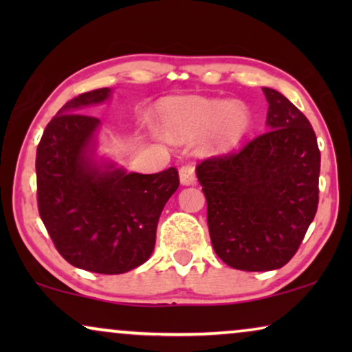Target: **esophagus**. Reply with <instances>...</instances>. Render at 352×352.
Instances as JSON below:
<instances>
[{"label":"esophagus","mask_w":352,"mask_h":352,"mask_svg":"<svg viewBox=\"0 0 352 352\" xmlns=\"http://www.w3.org/2000/svg\"><path fill=\"white\" fill-rule=\"evenodd\" d=\"M179 179H181V184H184V186L195 184V181H197L195 168L192 165H182L179 168Z\"/></svg>","instance_id":"obj_1"}]
</instances>
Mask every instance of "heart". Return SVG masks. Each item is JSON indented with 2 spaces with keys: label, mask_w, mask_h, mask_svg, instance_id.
I'll return each mask as SVG.
<instances>
[{
  "label": "heart",
  "mask_w": 352,
  "mask_h": 352,
  "mask_svg": "<svg viewBox=\"0 0 352 352\" xmlns=\"http://www.w3.org/2000/svg\"><path fill=\"white\" fill-rule=\"evenodd\" d=\"M248 110L242 104L218 99H173L162 107V128L170 139H190L210 131L218 151L234 147L247 131Z\"/></svg>",
  "instance_id": "b5f03b06"
}]
</instances>
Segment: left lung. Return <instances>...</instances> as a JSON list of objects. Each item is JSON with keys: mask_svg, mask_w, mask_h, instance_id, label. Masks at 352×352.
I'll use <instances>...</instances> for the list:
<instances>
[{"mask_svg": "<svg viewBox=\"0 0 352 352\" xmlns=\"http://www.w3.org/2000/svg\"><path fill=\"white\" fill-rule=\"evenodd\" d=\"M263 93L267 131L195 168L216 254L250 272L285 266L319 205L320 151L309 120L278 91Z\"/></svg>", "mask_w": 352, "mask_h": 352, "instance_id": "1", "label": "left lung"}]
</instances>
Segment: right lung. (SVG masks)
<instances>
[{
	"label": "right lung",
	"instance_id": "1",
	"mask_svg": "<svg viewBox=\"0 0 352 352\" xmlns=\"http://www.w3.org/2000/svg\"><path fill=\"white\" fill-rule=\"evenodd\" d=\"M109 96V88L76 96L47 123L36 148V195L43 224L65 261L123 274L151 258L158 218L179 176L176 168L141 175L93 160L100 120L80 112Z\"/></svg>",
	"mask_w": 352,
	"mask_h": 352
}]
</instances>
